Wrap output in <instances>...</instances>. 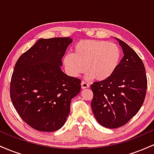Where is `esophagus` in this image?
I'll use <instances>...</instances> for the list:
<instances>
[{
	"label": "esophagus",
	"mask_w": 154,
	"mask_h": 154,
	"mask_svg": "<svg viewBox=\"0 0 154 154\" xmlns=\"http://www.w3.org/2000/svg\"><path fill=\"white\" fill-rule=\"evenodd\" d=\"M81 87H82V89H85V88H88L90 87V85L88 84L87 82H85V81H82L81 82Z\"/></svg>",
	"instance_id": "obj_1"
}]
</instances>
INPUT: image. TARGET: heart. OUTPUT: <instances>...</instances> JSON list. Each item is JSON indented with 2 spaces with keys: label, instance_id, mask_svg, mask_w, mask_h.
<instances>
[{
  "label": "heart",
  "instance_id": "obj_1",
  "mask_svg": "<svg viewBox=\"0 0 154 154\" xmlns=\"http://www.w3.org/2000/svg\"><path fill=\"white\" fill-rule=\"evenodd\" d=\"M121 58V51L117 45L103 40H85L79 41L73 49V54L65 55L63 63L66 72L77 77L88 72V79L105 80L111 77L117 68Z\"/></svg>",
  "mask_w": 154,
  "mask_h": 154
}]
</instances>
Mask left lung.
<instances>
[{"instance_id":"obj_1","label":"left lung","mask_w":154,"mask_h":154,"mask_svg":"<svg viewBox=\"0 0 154 154\" xmlns=\"http://www.w3.org/2000/svg\"><path fill=\"white\" fill-rule=\"evenodd\" d=\"M124 56L109 78L93 82L91 107L95 118L104 128H118L136 115L143 103L147 77L142 60L135 51L116 38Z\"/></svg>"}]
</instances>
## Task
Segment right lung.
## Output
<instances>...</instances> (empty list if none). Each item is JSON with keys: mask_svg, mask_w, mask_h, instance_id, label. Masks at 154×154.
<instances>
[{"mask_svg": "<svg viewBox=\"0 0 154 154\" xmlns=\"http://www.w3.org/2000/svg\"><path fill=\"white\" fill-rule=\"evenodd\" d=\"M70 38L40 39L19 59L10 83L12 103L28 125L54 132L66 122L70 103L80 92L81 80L61 69Z\"/></svg>", "mask_w": 154, "mask_h": 154, "instance_id": "1", "label": "right lung"}]
</instances>
